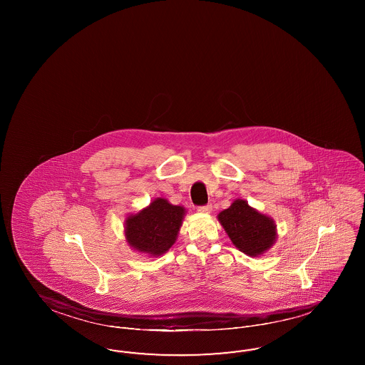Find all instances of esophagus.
<instances>
[{"mask_svg": "<svg viewBox=\"0 0 365 365\" xmlns=\"http://www.w3.org/2000/svg\"><path fill=\"white\" fill-rule=\"evenodd\" d=\"M211 209H212L211 203H207V205H205V206H198L199 212H210Z\"/></svg>", "mask_w": 365, "mask_h": 365, "instance_id": "esophagus-1", "label": "esophagus"}]
</instances>
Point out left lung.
<instances>
[{
  "label": "left lung",
  "mask_w": 365,
  "mask_h": 365,
  "mask_svg": "<svg viewBox=\"0 0 365 365\" xmlns=\"http://www.w3.org/2000/svg\"><path fill=\"white\" fill-rule=\"evenodd\" d=\"M235 247L247 255H262L277 238L274 221L255 210L246 200L237 199L218 215Z\"/></svg>",
  "instance_id": "left-lung-1"
}]
</instances>
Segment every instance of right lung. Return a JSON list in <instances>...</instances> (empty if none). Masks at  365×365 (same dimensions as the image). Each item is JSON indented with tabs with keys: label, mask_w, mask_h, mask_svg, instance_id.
<instances>
[{
	"label": "right lung",
	"mask_w": 365,
	"mask_h": 365,
	"mask_svg": "<svg viewBox=\"0 0 365 365\" xmlns=\"http://www.w3.org/2000/svg\"><path fill=\"white\" fill-rule=\"evenodd\" d=\"M185 209L158 198L125 221V237L138 252L160 255L174 245L182 226Z\"/></svg>",
	"instance_id": "add662e5"
}]
</instances>
